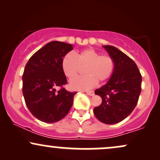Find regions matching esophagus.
Listing matches in <instances>:
<instances>
[{"label":"esophagus","instance_id":"34e87169","mask_svg":"<svg viewBox=\"0 0 160 160\" xmlns=\"http://www.w3.org/2000/svg\"><path fill=\"white\" fill-rule=\"evenodd\" d=\"M86 93H87V95H90V96H92V95H95V92L93 90H91V91H87L86 92Z\"/></svg>","mask_w":160,"mask_h":160}]
</instances>
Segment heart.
Returning a JSON list of instances; mask_svg holds the SVG:
<instances>
[{"label":"heart","mask_w":160,"mask_h":160,"mask_svg":"<svg viewBox=\"0 0 160 160\" xmlns=\"http://www.w3.org/2000/svg\"><path fill=\"white\" fill-rule=\"evenodd\" d=\"M82 68H85L86 74L71 82L74 89L86 90L94 87L98 81H107L114 72L115 61L110 55H101L93 48L82 49L74 55L67 53L62 58V71L70 80L77 78Z\"/></svg>","instance_id":"obj_1"}]
</instances>
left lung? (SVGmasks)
Segmentation results:
<instances>
[{"label": "left lung", "instance_id": "8db88e82", "mask_svg": "<svg viewBox=\"0 0 160 160\" xmlns=\"http://www.w3.org/2000/svg\"><path fill=\"white\" fill-rule=\"evenodd\" d=\"M115 61V70L105 85L95 91L102 102L93 111L99 121L115 124L135 109L141 92L142 78L135 62L113 46H103Z\"/></svg>", "mask_w": 160, "mask_h": 160}]
</instances>
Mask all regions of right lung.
Returning a JSON list of instances; mask_svg holds the SVG:
<instances>
[{
    "mask_svg": "<svg viewBox=\"0 0 160 160\" xmlns=\"http://www.w3.org/2000/svg\"><path fill=\"white\" fill-rule=\"evenodd\" d=\"M73 46L52 41L37 51L27 62L22 76V92L32 114L44 122L63 119L72 107L76 92H68L62 68L63 57ZM57 88H59L58 91Z\"/></svg>",
    "mask_w": 160,
    "mask_h": 160,
    "instance_id": "obj_1",
    "label": "right lung"
}]
</instances>
